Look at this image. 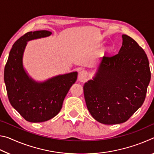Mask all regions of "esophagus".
<instances>
[{"label": "esophagus", "instance_id": "esophagus-1", "mask_svg": "<svg viewBox=\"0 0 154 154\" xmlns=\"http://www.w3.org/2000/svg\"><path fill=\"white\" fill-rule=\"evenodd\" d=\"M88 77V72L85 70H82L79 72V75H78V80L81 82H85L87 79Z\"/></svg>", "mask_w": 154, "mask_h": 154}]
</instances>
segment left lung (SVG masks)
<instances>
[{"instance_id": "1", "label": "left lung", "mask_w": 154, "mask_h": 154, "mask_svg": "<svg viewBox=\"0 0 154 154\" xmlns=\"http://www.w3.org/2000/svg\"><path fill=\"white\" fill-rule=\"evenodd\" d=\"M122 38L118 53L104 56L96 77L83 86L88 111L104 124L126 122L143 105L151 79L145 51L130 36Z\"/></svg>"}]
</instances>
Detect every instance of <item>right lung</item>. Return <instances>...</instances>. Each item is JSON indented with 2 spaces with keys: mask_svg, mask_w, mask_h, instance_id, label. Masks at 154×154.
Segmentation results:
<instances>
[{
  "mask_svg": "<svg viewBox=\"0 0 154 154\" xmlns=\"http://www.w3.org/2000/svg\"><path fill=\"white\" fill-rule=\"evenodd\" d=\"M51 34L38 30L21 36L13 45L5 67L4 81L10 103L26 120L34 123L48 121L59 113L65 96L77 78V72H72L37 83L26 73L22 56L27 41Z\"/></svg>",
  "mask_w": 154,
  "mask_h": 154,
  "instance_id": "1",
  "label": "right lung"
}]
</instances>
